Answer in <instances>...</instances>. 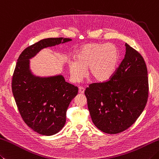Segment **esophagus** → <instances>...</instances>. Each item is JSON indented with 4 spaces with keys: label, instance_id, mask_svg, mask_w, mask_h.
<instances>
[{
    "label": "esophagus",
    "instance_id": "esophagus-1",
    "mask_svg": "<svg viewBox=\"0 0 159 159\" xmlns=\"http://www.w3.org/2000/svg\"><path fill=\"white\" fill-rule=\"evenodd\" d=\"M79 92L80 94H83L84 92H85V88H83V87H79Z\"/></svg>",
    "mask_w": 159,
    "mask_h": 159
}]
</instances>
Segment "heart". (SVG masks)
I'll return each instance as SVG.
<instances>
[{"label":"heart","mask_w":159,"mask_h":159,"mask_svg":"<svg viewBox=\"0 0 159 159\" xmlns=\"http://www.w3.org/2000/svg\"><path fill=\"white\" fill-rule=\"evenodd\" d=\"M119 60V50L114 45L88 43L79 49L76 61L69 63L71 79L74 83L80 82L85 77L86 69L89 67V74L96 81H106L114 74Z\"/></svg>","instance_id":"heart-1"}]
</instances>
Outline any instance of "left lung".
I'll return each instance as SVG.
<instances>
[{
    "mask_svg": "<svg viewBox=\"0 0 159 159\" xmlns=\"http://www.w3.org/2000/svg\"><path fill=\"white\" fill-rule=\"evenodd\" d=\"M125 58L110 79L92 83L85 94L90 116L101 131L115 134L133 125L148 102V69L140 53L125 43Z\"/></svg>",
    "mask_w": 159,
    "mask_h": 159,
    "instance_id": "1",
    "label": "left lung"
}]
</instances>
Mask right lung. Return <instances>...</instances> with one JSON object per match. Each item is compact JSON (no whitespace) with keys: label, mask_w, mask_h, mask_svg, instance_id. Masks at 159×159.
I'll list each match as a JSON object with an SVG mask.
<instances>
[{"label":"right lung","mask_w":159,"mask_h":159,"mask_svg":"<svg viewBox=\"0 0 159 159\" xmlns=\"http://www.w3.org/2000/svg\"><path fill=\"white\" fill-rule=\"evenodd\" d=\"M70 40L62 37L40 40L25 49L18 58L12 76V93L24 122L40 134L54 135L63 128L67 108L79 89L65 81L62 75H33L29 59L43 48Z\"/></svg>","instance_id":"add662e5"}]
</instances>
